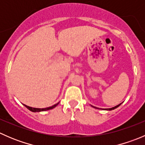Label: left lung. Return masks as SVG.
I'll list each match as a JSON object with an SVG mask.
<instances>
[{
    "label": "left lung",
    "instance_id": "8db88e82",
    "mask_svg": "<svg viewBox=\"0 0 145 145\" xmlns=\"http://www.w3.org/2000/svg\"><path fill=\"white\" fill-rule=\"evenodd\" d=\"M121 105V104H119V105H116V106H114V107H112V108H109V109H105V110H109V111H111V110H113V109H116V108H117V107H118V106H120V105ZM92 106V105H91ZM93 106V107H94V108H95V109H98V108H97V107H95V106Z\"/></svg>",
    "mask_w": 145,
    "mask_h": 145
}]
</instances>
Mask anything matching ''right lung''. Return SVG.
<instances>
[{
    "label": "right lung",
    "mask_w": 145,
    "mask_h": 145,
    "mask_svg": "<svg viewBox=\"0 0 145 145\" xmlns=\"http://www.w3.org/2000/svg\"><path fill=\"white\" fill-rule=\"evenodd\" d=\"M59 104V102L57 104H55V105H52V106H50V107H47V108H43V109H40V108H33V107H31V106H27V105H24V106H26V107L28 109H29L30 111H31V112H44V111H47V110H50V109H53V108H55V106H57V105Z\"/></svg>",
    "instance_id": "obj_1"
}]
</instances>
